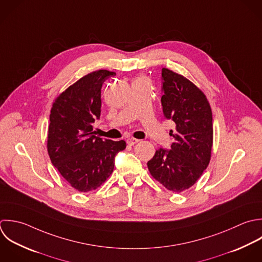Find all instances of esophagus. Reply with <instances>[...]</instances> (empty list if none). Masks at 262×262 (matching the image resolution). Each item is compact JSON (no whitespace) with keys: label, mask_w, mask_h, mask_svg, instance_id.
I'll use <instances>...</instances> for the list:
<instances>
[{"label":"esophagus","mask_w":262,"mask_h":262,"mask_svg":"<svg viewBox=\"0 0 262 262\" xmlns=\"http://www.w3.org/2000/svg\"><path fill=\"white\" fill-rule=\"evenodd\" d=\"M138 142H140V140L135 139V138H128V139L126 140V143H127L129 146H134V145L137 144Z\"/></svg>","instance_id":"obj_1"}]
</instances>
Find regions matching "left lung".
<instances>
[{
    "instance_id": "left-lung-1",
    "label": "left lung",
    "mask_w": 262,
    "mask_h": 262,
    "mask_svg": "<svg viewBox=\"0 0 262 262\" xmlns=\"http://www.w3.org/2000/svg\"><path fill=\"white\" fill-rule=\"evenodd\" d=\"M161 79L163 114L176 123L177 133L170 150H156L147 164L155 180L180 193L192 187L209 164L212 112L202 91L183 75L162 68Z\"/></svg>"
}]
</instances>
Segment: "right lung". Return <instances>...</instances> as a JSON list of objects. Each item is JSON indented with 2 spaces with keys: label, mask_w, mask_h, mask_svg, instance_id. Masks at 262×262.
I'll list each match as a JSON object with an SVG mask.
<instances>
[{
  "label": "right lung",
  "mask_w": 262,
  "mask_h": 262,
  "mask_svg": "<svg viewBox=\"0 0 262 262\" xmlns=\"http://www.w3.org/2000/svg\"><path fill=\"white\" fill-rule=\"evenodd\" d=\"M116 73L98 70L84 75L53 104L48 132V153L53 165L79 192L100 187L112 173L124 141L95 136L93 123L101 115V89Z\"/></svg>",
  "instance_id": "right-lung-1"
}]
</instances>
